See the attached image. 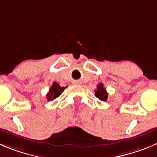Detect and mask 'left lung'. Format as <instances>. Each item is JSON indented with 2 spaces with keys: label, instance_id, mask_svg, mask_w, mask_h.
<instances>
[{
  "label": "left lung",
  "instance_id": "8db88e82",
  "mask_svg": "<svg viewBox=\"0 0 157 157\" xmlns=\"http://www.w3.org/2000/svg\"><path fill=\"white\" fill-rule=\"evenodd\" d=\"M108 94L106 89L104 87L103 83H99L97 86V89L95 90V96L102 101H106L108 99Z\"/></svg>",
  "mask_w": 157,
  "mask_h": 157
}]
</instances>
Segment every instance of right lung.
<instances>
[{"instance_id":"add662e5","label":"right lung","mask_w":157,"mask_h":157,"mask_svg":"<svg viewBox=\"0 0 157 157\" xmlns=\"http://www.w3.org/2000/svg\"><path fill=\"white\" fill-rule=\"evenodd\" d=\"M66 87H62L59 85L58 83L54 82L52 83V87L49 89V92L46 94V98H47L48 101H52L56 99V98L60 96L62 94V92L64 91Z\"/></svg>"}]
</instances>
